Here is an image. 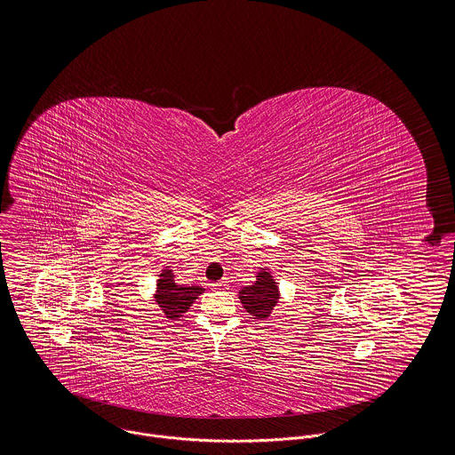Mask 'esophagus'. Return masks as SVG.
I'll return each instance as SVG.
<instances>
[{"instance_id": "1", "label": "esophagus", "mask_w": 455, "mask_h": 455, "mask_svg": "<svg viewBox=\"0 0 455 455\" xmlns=\"http://www.w3.org/2000/svg\"><path fill=\"white\" fill-rule=\"evenodd\" d=\"M212 286H213V290H229V286H228L226 281H219V283H215V284H212Z\"/></svg>"}]
</instances>
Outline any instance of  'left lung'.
Instances as JSON below:
<instances>
[{
	"label": "left lung",
	"mask_w": 455,
	"mask_h": 455,
	"mask_svg": "<svg viewBox=\"0 0 455 455\" xmlns=\"http://www.w3.org/2000/svg\"><path fill=\"white\" fill-rule=\"evenodd\" d=\"M238 299L247 313L254 318H268L279 300V286L268 268H261L256 281L238 291Z\"/></svg>",
	"instance_id": "obj_1"
}]
</instances>
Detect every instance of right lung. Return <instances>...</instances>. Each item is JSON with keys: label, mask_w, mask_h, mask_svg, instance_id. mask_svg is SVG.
I'll use <instances>...</instances> for the list:
<instances>
[{"label": "right lung", "mask_w": 455, "mask_h": 455, "mask_svg": "<svg viewBox=\"0 0 455 455\" xmlns=\"http://www.w3.org/2000/svg\"><path fill=\"white\" fill-rule=\"evenodd\" d=\"M204 291V288L194 284V286H185V284H176L174 281V272L171 267H165L160 274V279L156 281V293L155 300L162 307L164 315L169 320H178L183 316L194 300Z\"/></svg>", "instance_id": "1"}]
</instances>
